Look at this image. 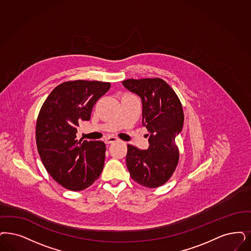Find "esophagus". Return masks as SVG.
<instances>
[{"instance_id": "34e87169", "label": "esophagus", "mask_w": 251, "mask_h": 251, "mask_svg": "<svg viewBox=\"0 0 251 251\" xmlns=\"http://www.w3.org/2000/svg\"><path fill=\"white\" fill-rule=\"evenodd\" d=\"M117 140H119V139L116 138V137H108V138L105 139V143L111 144V143H113V142H115V141H117Z\"/></svg>"}]
</instances>
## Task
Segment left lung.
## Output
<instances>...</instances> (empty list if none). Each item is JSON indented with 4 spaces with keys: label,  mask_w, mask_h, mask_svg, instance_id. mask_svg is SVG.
Returning a JSON list of instances; mask_svg holds the SVG:
<instances>
[{
    "label": "left lung",
    "mask_w": 251,
    "mask_h": 251,
    "mask_svg": "<svg viewBox=\"0 0 251 251\" xmlns=\"http://www.w3.org/2000/svg\"><path fill=\"white\" fill-rule=\"evenodd\" d=\"M124 86L142 101V125L149 132L148 150L127 145L126 167L139 185H164L176 170L179 151L175 139L182 129L184 115L175 91L161 78L127 79Z\"/></svg>",
    "instance_id": "obj_1"
}]
</instances>
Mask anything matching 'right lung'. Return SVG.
<instances>
[{"label":"right lung","instance_id":"obj_1","mask_svg":"<svg viewBox=\"0 0 251 251\" xmlns=\"http://www.w3.org/2000/svg\"><path fill=\"white\" fill-rule=\"evenodd\" d=\"M110 87L100 81L64 82L49 94L38 114V152L47 172L68 190H84L102 172L105 143L78 140L76 133L80 122L90 120L94 105Z\"/></svg>","mask_w":251,"mask_h":251}]
</instances>
